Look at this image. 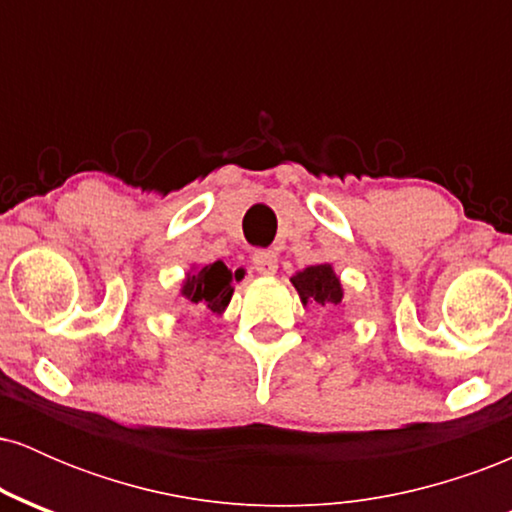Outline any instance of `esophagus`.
Wrapping results in <instances>:
<instances>
[{
    "mask_svg": "<svg viewBox=\"0 0 512 512\" xmlns=\"http://www.w3.org/2000/svg\"><path fill=\"white\" fill-rule=\"evenodd\" d=\"M252 267L264 276H272L276 274V269H279V257H276L274 250H257L255 255H252Z\"/></svg>",
    "mask_w": 512,
    "mask_h": 512,
    "instance_id": "obj_1",
    "label": "esophagus"
}]
</instances>
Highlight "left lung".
I'll return each instance as SVG.
<instances>
[{
  "label": "left lung",
  "instance_id": "8db88e82",
  "mask_svg": "<svg viewBox=\"0 0 512 512\" xmlns=\"http://www.w3.org/2000/svg\"><path fill=\"white\" fill-rule=\"evenodd\" d=\"M293 289L298 291L303 308L317 305V308L332 310L342 303L344 286L332 264H313L291 276Z\"/></svg>",
  "mask_w": 512,
  "mask_h": 512
}]
</instances>
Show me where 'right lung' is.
<instances>
[{
	"instance_id": "obj_1",
	"label": "right lung",
	"mask_w": 512,
	"mask_h": 512,
	"mask_svg": "<svg viewBox=\"0 0 512 512\" xmlns=\"http://www.w3.org/2000/svg\"><path fill=\"white\" fill-rule=\"evenodd\" d=\"M236 276L231 274V269L223 262H211V264H192L187 269L185 279L180 281L178 296L182 303H187L190 308H195L199 315L202 313H226L228 303L233 296V284H236Z\"/></svg>"
}]
</instances>
